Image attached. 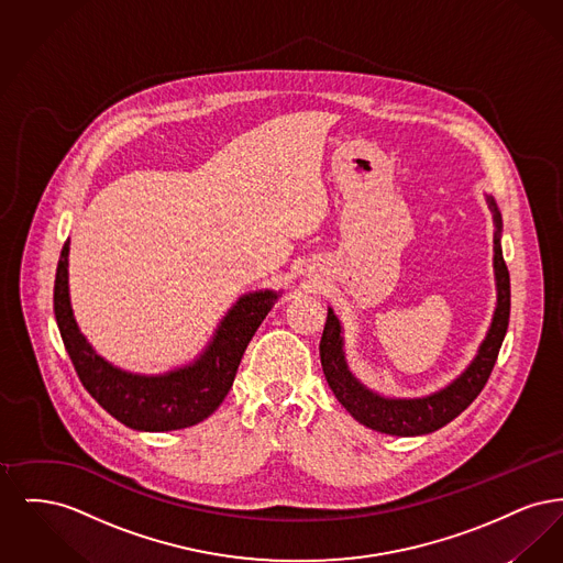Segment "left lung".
<instances>
[{
  "label": "left lung",
  "mask_w": 563,
  "mask_h": 563,
  "mask_svg": "<svg viewBox=\"0 0 563 563\" xmlns=\"http://www.w3.org/2000/svg\"><path fill=\"white\" fill-rule=\"evenodd\" d=\"M489 207L496 219V239H494V268H496V283H498V306L494 312V321L487 331V338L483 340L477 358L471 363V367L452 382L448 388H443L437 395H430L427 399H384L377 397L372 390H367L363 384L354 379L350 374L342 352V327L335 319L333 310H329L324 331L321 338V365L324 377L329 382V388L342 402L354 420L369 429L399 434V437H413V434H427L432 430L445 427L452 422L455 416H460L471 402L477 399L483 386L487 384L492 369L496 365L498 352L503 346V340L509 329L510 317V276L509 268L503 257L500 246V213L492 198Z\"/></svg>",
  "instance_id": "left-lung-1"
}]
</instances>
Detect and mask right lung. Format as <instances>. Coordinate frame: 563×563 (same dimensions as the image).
I'll return each instance as SVG.
<instances>
[{"label": "right lung", "mask_w": 563, "mask_h": 563, "mask_svg": "<svg viewBox=\"0 0 563 563\" xmlns=\"http://www.w3.org/2000/svg\"><path fill=\"white\" fill-rule=\"evenodd\" d=\"M67 253L69 241L63 244L56 266L54 317L90 397L118 422L134 430L188 429L209 418L230 393L242 354L278 295L260 291L241 297L217 329L211 346L194 365L158 377L126 374L90 349L76 324L67 291Z\"/></svg>", "instance_id": "obj_1"}]
</instances>
